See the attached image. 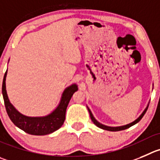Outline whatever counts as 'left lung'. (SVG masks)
<instances>
[{
    "label": "left lung",
    "instance_id": "8db88e82",
    "mask_svg": "<svg viewBox=\"0 0 160 160\" xmlns=\"http://www.w3.org/2000/svg\"><path fill=\"white\" fill-rule=\"evenodd\" d=\"M148 108V106L147 107H146L145 110H144V112H143L142 114H141V115L140 116V117L138 118L137 119V120H135L134 122H132V123H129L128 124V125H123V126H118V127H110V126H107V125H102V124L99 123V122H98L97 120H95V118H94L93 114H92V113L91 112L90 109L88 107V110L89 111V114H90V117H91V119H92V121L93 122V123L95 124L96 126H98V128H101V129H104V130H108V131H113V132H115V131H121V130H124V129H128V128L131 127V126H132L133 125H135V124H137V122H139L141 120V118H142L143 117H144V115L145 114L146 111H147Z\"/></svg>",
    "mask_w": 160,
    "mask_h": 160
}]
</instances>
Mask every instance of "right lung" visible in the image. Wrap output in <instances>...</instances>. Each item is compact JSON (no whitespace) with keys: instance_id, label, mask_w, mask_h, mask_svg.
<instances>
[{"instance_id":"add662e5","label":"right lung","mask_w":160,"mask_h":160,"mask_svg":"<svg viewBox=\"0 0 160 160\" xmlns=\"http://www.w3.org/2000/svg\"><path fill=\"white\" fill-rule=\"evenodd\" d=\"M6 75L7 70L4 73L3 79V98L7 114L15 125L27 133L36 136H43L52 133L62 127L65 122V112L68 102L73 93L78 90L77 84L71 85L64 91L59 105L51 114L45 117H27L18 112L9 102L5 87Z\"/></svg>"}]
</instances>
